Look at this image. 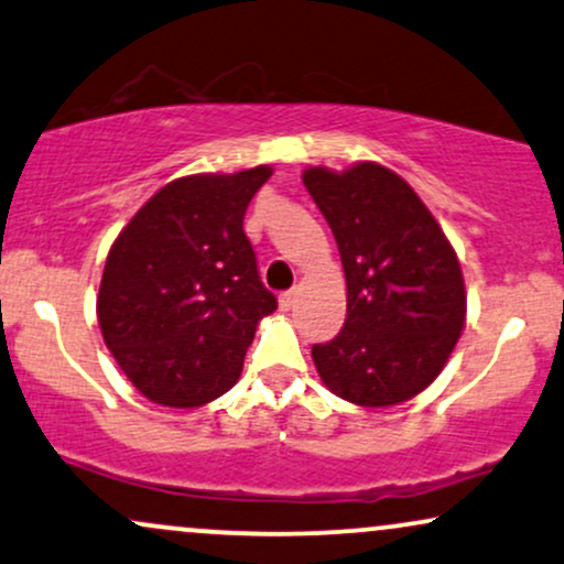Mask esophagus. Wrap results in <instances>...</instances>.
<instances>
[{
	"label": "esophagus",
	"mask_w": 564,
	"mask_h": 564,
	"mask_svg": "<svg viewBox=\"0 0 564 564\" xmlns=\"http://www.w3.org/2000/svg\"><path fill=\"white\" fill-rule=\"evenodd\" d=\"M294 302H296V289L283 291V294L278 296V304H281V310H291V307H294Z\"/></svg>",
	"instance_id": "1"
}]
</instances>
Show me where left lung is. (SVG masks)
Here are the masks:
<instances>
[{
    "label": "left lung",
    "mask_w": 564,
    "mask_h": 564,
    "mask_svg": "<svg viewBox=\"0 0 564 564\" xmlns=\"http://www.w3.org/2000/svg\"><path fill=\"white\" fill-rule=\"evenodd\" d=\"M302 181L347 275V323L312 347L315 368L351 404H402L436 381L465 328L457 254L410 183L378 162L315 165Z\"/></svg>",
    "instance_id": "left-lung-1"
}]
</instances>
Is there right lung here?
<instances>
[{"mask_svg":"<svg viewBox=\"0 0 564 564\" xmlns=\"http://www.w3.org/2000/svg\"><path fill=\"white\" fill-rule=\"evenodd\" d=\"M270 175L257 165L175 178L115 239L99 328L149 402L192 410L239 381L257 323L278 307L243 234V213Z\"/></svg>","mask_w":564,"mask_h":564,"instance_id":"add662e5","label":"right lung"}]
</instances>
